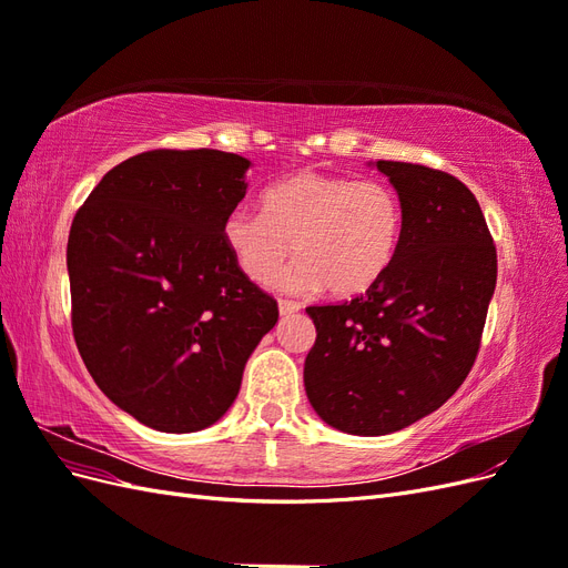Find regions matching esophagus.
I'll return each instance as SVG.
<instances>
[{"label":"esophagus","instance_id":"esophagus-1","mask_svg":"<svg viewBox=\"0 0 568 568\" xmlns=\"http://www.w3.org/2000/svg\"><path fill=\"white\" fill-rule=\"evenodd\" d=\"M298 311H301V303L298 301H288V298L280 301V313L282 315H294Z\"/></svg>","mask_w":568,"mask_h":568}]
</instances>
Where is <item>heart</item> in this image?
<instances>
[{"label":"heart","instance_id":"obj_1","mask_svg":"<svg viewBox=\"0 0 568 568\" xmlns=\"http://www.w3.org/2000/svg\"><path fill=\"white\" fill-rule=\"evenodd\" d=\"M263 213L236 209L222 236L248 277L270 284L288 255H301L282 286L324 284L332 296H357L384 277L403 234V203L382 180L296 173L263 192Z\"/></svg>","mask_w":568,"mask_h":568}]
</instances>
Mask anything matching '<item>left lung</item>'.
Segmentation results:
<instances>
[{
    "label": "left lung",
    "mask_w": 568,
    "mask_h": 568,
    "mask_svg": "<svg viewBox=\"0 0 568 568\" xmlns=\"http://www.w3.org/2000/svg\"><path fill=\"white\" fill-rule=\"evenodd\" d=\"M403 203V234L384 277L336 305H311L317 338L303 382L338 432L384 436L432 415L467 379L497 280L476 196L419 163L379 161Z\"/></svg>",
    "instance_id": "8db88e82"
}]
</instances>
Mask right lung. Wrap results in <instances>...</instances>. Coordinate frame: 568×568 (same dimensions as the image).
<instances>
[{"label":"right lung","mask_w":568,"mask_h":568,"mask_svg":"<svg viewBox=\"0 0 568 568\" xmlns=\"http://www.w3.org/2000/svg\"><path fill=\"white\" fill-rule=\"evenodd\" d=\"M251 161L153 149L115 165L68 234L71 324L97 386L165 434L215 424L280 307L222 236Z\"/></svg>","instance_id":"right-lung-1"}]
</instances>
